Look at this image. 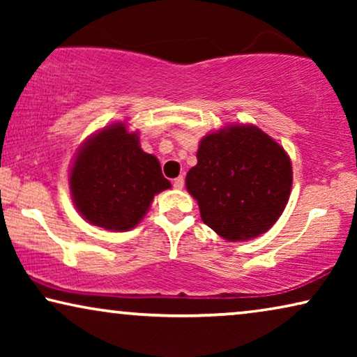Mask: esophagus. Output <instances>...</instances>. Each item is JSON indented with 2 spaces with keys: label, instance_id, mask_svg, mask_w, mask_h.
Here are the masks:
<instances>
[{
  "label": "esophagus",
  "instance_id": "obj_1",
  "mask_svg": "<svg viewBox=\"0 0 357 357\" xmlns=\"http://www.w3.org/2000/svg\"><path fill=\"white\" fill-rule=\"evenodd\" d=\"M172 183H174V188L182 190L183 185H185V180H183V177H177V178H174Z\"/></svg>",
  "mask_w": 357,
  "mask_h": 357
}]
</instances>
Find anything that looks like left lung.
Listing matches in <instances>:
<instances>
[{
    "mask_svg": "<svg viewBox=\"0 0 357 357\" xmlns=\"http://www.w3.org/2000/svg\"><path fill=\"white\" fill-rule=\"evenodd\" d=\"M187 190L203 222L226 241L261 236L284 211L292 187L289 155L253 125H231L199 141Z\"/></svg>",
    "mask_w": 357,
    "mask_h": 357,
    "instance_id": "1",
    "label": "left lung"
}]
</instances>
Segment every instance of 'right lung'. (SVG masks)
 <instances>
[{"mask_svg": "<svg viewBox=\"0 0 357 357\" xmlns=\"http://www.w3.org/2000/svg\"><path fill=\"white\" fill-rule=\"evenodd\" d=\"M75 206L87 222L107 231H128L139 224L153 198L170 182L159 160L144 153L138 133L125 123L105 126L77 153L70 174Z\"/></svg>", "mask_w": 357, "mask_h": 357, "instance_id": "add662e5", "label": "right lung"}]
</instances>
